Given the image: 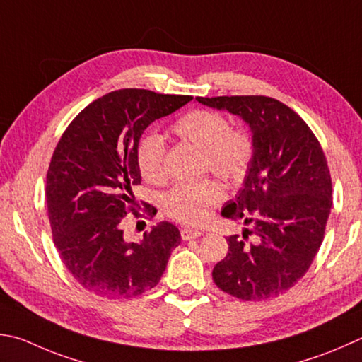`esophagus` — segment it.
<instances>
[{
  "instance_id": "1",
  "label": "esophagus",
  "mask_w": 362,
  "mask_h": 362,
  "mask_svg": "<svg viewBox=\"0 0 362 362\" xmlns=\"http://www.w3.org/2000/svg\"><path fill=\"white\" fill-rule=\"evenodd\" d=\"M180 235L183 240H192V239H196V238H199V235H202V231H199V229H193V228H183L180 231Z\"/></svg>"
}]
</instances>
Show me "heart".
Here are the masks:
<instances>
[{
    "label": "heart",
    "instance_id": "obj_1",
    "mask_svg": "<svg viewBox=\"0 0 362 362\" xmlns=\"http://www.w3.org/2000/svg\"><path fill=\"white\" fill-rule=\"evenodd\" d=\"M173 133L199 147L204 168L229 182L240 179L253 158L252 136L244 128L229 127L228 118L215 110H189L173 124ZM136 160L147 182L161 183L166 179L161 136H144L137 144ZM223 198L225 192L215 180L177 183L164 196L163 207L173 220L185 225H201Z\"/></svg>",
    "mask_w": 362,
    "mask_h": 362
}]
</instances>
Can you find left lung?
<instances>
[{"label":"left lung","instance_id":"1","mask_svg":"<svg viewBox=\"0 0 362 362\" xmlns=\"http://www.w3.org/2000/svg\"><path fill=\"white\" fill-rule=\"evenodd\" d=\"M239 115L253 134L244 185L221 215L245 228L228 238V255L212 272L215 285L242 300H264L304 277L325 238L332 207L329 168L307 123L274 98H196Z\"/></svg>","mask_w":362,"mask_h":362}]
</instances>
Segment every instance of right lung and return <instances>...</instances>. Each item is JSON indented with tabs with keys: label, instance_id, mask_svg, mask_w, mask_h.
<instances>
[{
	"label": "right lung",
	"instance_id": "add662e5",
	"mask_svg": "<svg viewBox=\"0 0 362 362\" xmlns=\"http://www.w3.org/2000/svg\"><path fill=\"white\" fill-rule=\"evenodd\" d=\"M150 90H115L88 104L58 141L47 170L49 221L55 247L78 284L101 298L128 299L158 285L180 233L161 221L141 242L123 239L141 183L136 150L144 131L192 101ZM147 214L155 207L146 204ZM136 216L139 212H133Z\"/></svg>",
	"mask_w": 362,
	"mask_h": 362
}]
</instances>
